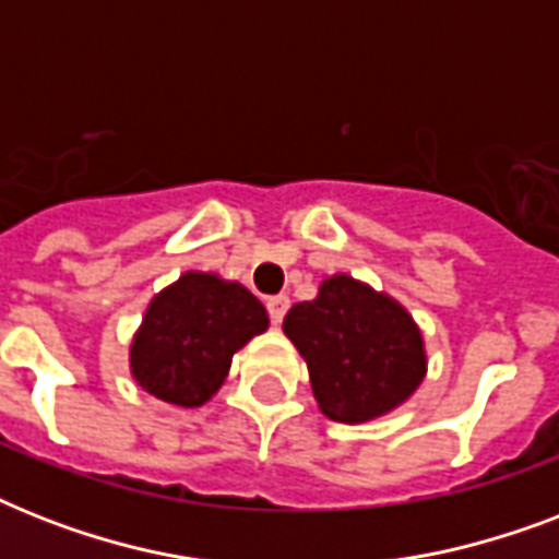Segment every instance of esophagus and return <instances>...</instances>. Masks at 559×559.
Here are the masks:
<instances>
[{
  "label": "esophagus",
  "instance_id": "esophagus-1",
  "mask_svg": "<svg viewBox=\"0 0 559 559\" xmlns=\"http://www.w3.org/2000/svg\"><path fill=\"white\" fill-rule=\"evenodd\" d=\"M266 310H270L272 322L281 324V322H284V316H287V310H289V298L287 296H272L270 301H266Z\"/></svg>",
  "mask_w": 559,
  "mask_h": 559
}]
</instances>
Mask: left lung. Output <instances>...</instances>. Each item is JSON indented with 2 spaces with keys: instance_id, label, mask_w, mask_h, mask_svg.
Listing matches in <instances>:
<instances>
[{
  "instance_id": "obj_1",
  "label": "left lung",
  "mask_w": 559,
  "mask_h": 559,
  "mask_svg": "<svg viewBox=\"0 0 559 559\" xmlns=\"http://www.w3.org/2000/svg\"><path fill=\"white\" fill-rule=\"evenodd\" d=\"M310 371L313 397L336 424H368L403 406L426 377V345L406 307L336 272L284 316Z\"/></svg>"
}]
</instances>
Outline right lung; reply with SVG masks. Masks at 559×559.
<instances>
[{
	"mask_svg": "<svg viewBox=\"0 0 559 559\" xmlns=\"http://www.w3.org/2000/svg\"><path fill=\"white\" fill-rule=\"evenodd\" d=\"M266 328L270 316L243 284L188 270L151 298L130 342V373L153 397L197 408L226 382L237 350Z\"/></svg>",
	"mask_w": 559,
	"mask_h": 559,
	"instance_id": "add662e5",
	"label": "right lung"
}]
</instances>
